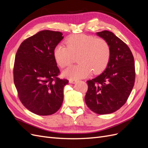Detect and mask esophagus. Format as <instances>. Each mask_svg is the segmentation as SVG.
Returning a JSON list of instances; mask_svg holds the SVG:
<instances>
[{
  "label": "esophagus",
  "mask_w": 148,
  "mask_h": 148,
  "mask_svg": "<svg viewBox=\"0 0 148 148\" xmlns=\"http://www.w3.org/2000/svg\"><path fill=\"white\" fill-rule=\"evenodd\" d=\"M77 82V80H73V79H70L69 80V83L71 84H75Z\"/></svg>",
  "instance_id": "esophagus-1"
}]
</instances>
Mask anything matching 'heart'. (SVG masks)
Wrapping results in <instances>:
<instances>
[{
  "instance_id": "1",
  "label": "heart",
  "mask_w": 148,
  "mask_h": 148,
  "mask_svg": "<svg viewBox=\"0 0 148 148\" xmlns=\"http://www.w3.org/2000/svg\"><path fill=\"white\" fill-rule=\"evenodd\" d=\"M66 46L58 44L53 56L60 67L69 65L77 57L78 65L67 67L62 74L66 78L77 79L88 77L92 73H102L108 65L110 58V46L106 40L92 36L78 34L66 39Z\"/></svg>"
}]
</instances>
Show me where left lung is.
Masks as SVG:
<instances>
[{
  "label": "left lung",
  "mask_w": 148,
  "mask_h": 148,
  "mask_svg": "<svg viewBox=\"0 0 148 148\" xmlns=\"http://www.w3.org/2000/svg\"><path fill=\"white\" fill-rule=\"evenodd\" d=\"M110 46V58L104 72L88 80L84 97L87 106L98 114L113 113L127 102L134 86V57L128 46L109 31L96 33Z\"/></svg>",
  "instance_id": "1"
}]
</instances>
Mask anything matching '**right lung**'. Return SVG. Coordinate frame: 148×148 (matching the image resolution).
I'll return each instance as SVG.
<instances>
[{"label": "right lung", "instance_id": "right-lung-1", "mask_svg": "<svg viewBox=\"0 0 148 148\" xmlns=\"http://www.w3.org/2000/svg\"><path fill=\"white\" fill-rule=\"evenodd\" d=\"M62 35L59 31H41L25 39L16 52L13 80L18 95L35 114L52 115L63 102L64 88L69 81L57 77L60 70L53 56Z\"/></svg>", "mask_w": 148, "mask_h": 148}]
</instances>
